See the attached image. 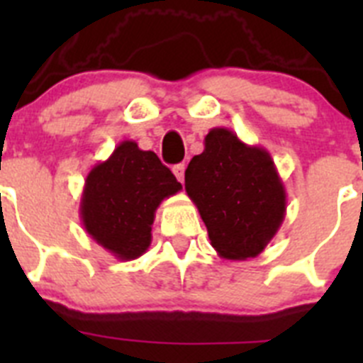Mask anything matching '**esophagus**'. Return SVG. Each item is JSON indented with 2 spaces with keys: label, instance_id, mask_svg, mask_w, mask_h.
Segmentation results:
<instances>
[{
  "label": "esophagus",
  "instance_id": "obj_1",
  "mask_svg": "<svg viewBox=\"0 0 363 363\" xmlns=\"http://www.w3.org/2000/svg\"><path fill=\"white\" fill-rule=\"evenodd\" d=\"M172 172H174L176 179L184 184V178H185V165H184V163H178V165L172 167Z\"/></svg>",
  "mask_w": 363,
  "mask_h": 363
}]
</instances>
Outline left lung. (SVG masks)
Instances as JSON below:
<instances>
[{
	"instance_id": "8db88e82",
	"label": "left lung",
	"mask_w": 363,
	"mask_h": 363,
	"mask_svg": "<svg viewBox=\"0 0 363 363\" xmlns=\"http://www.w3.org/2000/svg\"><path fill=\"white\" fill-rule=\"evenodd\" d=\"M185 171L211 245L225 259L256 258L284 223L287 194L271 154L214 127Z\"/></svg>"
}]
</instances>
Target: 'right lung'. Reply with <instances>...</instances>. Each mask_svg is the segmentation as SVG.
Returning a JSON list of instances; mask_svg holds the SVG:
<instances>
[{
    "mask_svg": "<svg viewBox=\"0 0 363 363\" xmlns=\"http://www.w3.org/2000/svg\"><path fill=\"white\" fill-rule=\"evenodd\" d=\"M182 184L152 150L125 140L86 174L79 201L83 229L121 262L147 252L156 209Z\"/></svg>",
    "mask_w": 363,
    "mask_h": 363,
    "instance_id": "right-lung-1",
    "label": "right lung"
}]
</instances>
